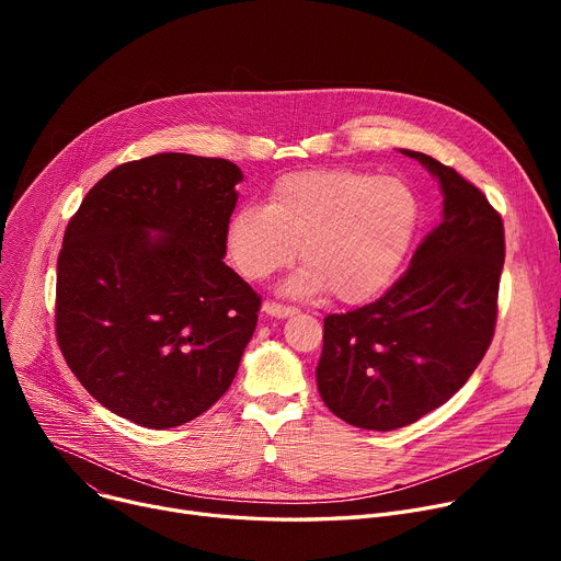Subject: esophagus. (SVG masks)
Returning a JSON list of instances; mask_svg holds the SVG:
<instances>
[{"label":"esophagus","instance_id":"obj_1","mask_svg":"<svg viewBox=\"0 0 561 561\" xmlns=\"http://www.w3.org/2000/svg\"><path fill=\"white\" fill-rule=\"evenodd\" d=\"M263 313L273 316V318H288L293 313H298V309L286 307V305H277V302H263Z\"/></svg>","mask_w":561,"mask_h":561}]
</instances>
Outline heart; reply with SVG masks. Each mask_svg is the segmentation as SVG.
I'll return each mask as SVG.
<instances>
[{
    "label": "heart",
    "mask_w": 561,
    "mask_h": 561,
    "mask_svg": "<svg viewBox=\"0 0 561 561\" xmlns=\"http://www.w3.org/2000/svg\"><path fill=\"white\" fill-rule=\"evenodd\" d=\"M419 225V199L398 176L350 168H316L279 176L265 206L245 204L225 225L233 268L261 282L305 261L284 290L359 305L385 288L402 265Z\"/></svg>",
    "instance_id": "heart-1"
}]
</instances>
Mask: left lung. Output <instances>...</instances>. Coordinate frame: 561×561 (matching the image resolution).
Masks as SVG:
<instances>
[{"instance_id": "1", "label": "left lung", "mask_w": 561, "mask_h": 561, "mask_svg": "<svg viewBox=\"0 0 561 561\" xmlns=\"http://www.w3.org/2000/svg\"><path fill=\"white\" fill-rule=\"evenodd\" d=\"M416 159L444 195L440 222L377 302L325 318L318 393L345 423L389 432L448 402L493 339L505 229L480 188Z\"/></svg>"}]
</instances>
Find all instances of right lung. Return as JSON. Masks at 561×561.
<instances>
[{
    "mask_svg": "<svg viewBox=\"0 0 561 561\" xmlns=\"http://www.w3.org/2000/svg\"><path fill=\"white\" fill-rule=\"evenodd\" d=\"M241 168L182 152L113 168L56 263V339L102 407L165 430L222 398L261 300L222 261Z\"/></svg>",
    "mask_w": 561,
    "mask_h": 561,
    "instance_id": "obj_1",
    "label": "right lung"
}]
</instances>
